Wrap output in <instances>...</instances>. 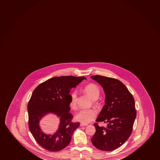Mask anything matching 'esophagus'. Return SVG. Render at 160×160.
Here are the masks:
<instances>
[{"instance_id": "34e87169", "label": "esophagus", "mask_w": 160, "mask_h": 160, "mask_svg": "<svg viewBox=\"0 0 160 160\" xmlns=\"http://www.w3.org/2000/svg\"><path fill=\"white\" fill-rule=\"evenodd\" d=\"M87 125H88V124H84V123H81V124H80V126H81V127H85V126H87Z\"/></svg>"}]
</instances>
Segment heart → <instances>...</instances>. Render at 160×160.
<instances>
[{"label": "heart", "instance_id": "1", "mask_svg": "<svg viewBox=\"0 0 160 160\" xmlns=\"http://www.w3.org/2000/svg\"><path fill=\"white\" fill-rule=\"evenodd\" d=\"M84 91L92 100L97 99L100 95L99 88L94 84L87 85L84 88ZM70 106L72 108H75L77 101V92L73 91L70 94ZM96 112L93 109H82L77 112L75 118L77 121L84 124H88L92 122L96 117Z\"/></svg>", "mask_w": 160, "mask_h": 160}]
</instances>
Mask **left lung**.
I'll list each match as a JSON object with an SVG mask.
<instances>
[{
  "label": "left lung",
  "mask_w": 160,
  "mask_h": 160,
  "mask_svg": "<svg viewBox=\"0 0 160 160\" xmlns=\"http://www.w3.org/2000/svg\"><path fill=\"white\" fill-rule=\"evenodd\" d=\"M91 78L99 83L106 96L105 105L96 122L107 123L106 128L94 124L96 131L91 142L100 150L113 151L125 143L132 133L136 118L134 98L118 79L100 75Z\"/></svg>",
  "instance_id": "1"
}]
</instances>
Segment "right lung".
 Masks as SVG:
<instances>
[{
	"label": "right lung",
	"mask_w": 160,
	"mask_h": 160,
	"mask_svg": "<svg viewBox=\"0 0 160 160\" xmlns=\"http://www.w3.org/2000/svg\"><path fill=\"white\" fill-rule=\"evenodd\" d=\"M84 79H87L84 76L53 77L39 85L32 92L27 108L29 128L37 143L45 149L57 152L70 143L80 123L72 122L69 93ZM48 113L55 114L60 119L58 129L52 135L45 134L39 125L41 119Z\"/></svg>",
	"instance_id": "add662e5"
}]
</instances>
